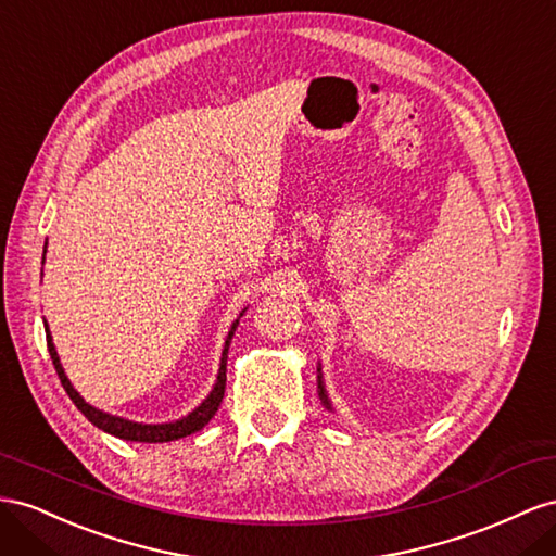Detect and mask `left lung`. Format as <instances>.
Instances as JSON below:
<instances>
[{
  "label": "left lung",
  "instance_id": "obj_1",
  "mask_svg": "<svg viewBox=\"0 0 556 556\" xmlns=\"http://www.w3.org/2000/svg\"><path fill=\"white\" fill-rule=\"evenodd\" d=\"M319 375H316V384H319V399H321V403L328 407V409H332V403H330V399H328V391H326V384H324V372H321V363H319Z\"/></svg>",
  "mask_w": 556,
  "mask_h": 556
}]
</instances>
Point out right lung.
Wrapping results in <instances>:
<instances>
[{
	"label": "right lung",
	"mask_w": 556,
	"mask_h": 556,
	"mask_svg": "<svg viewBox=\"0 0 556 556\" xmlns=\"http://www.w3.org/2000/svg\"><path fill=\"white\" fill-rule=\"evenodd\" d=\"M49 244V242H46ZM43 258H46V249H43ZM43 263V261H41ZM43 275V269H41ZM247 307L240 312V316H244ZM240 316L232 321L228 336H226V344H224V352H220V363H218V375H216V382L210 391L207 399H204L193 412H188L186 417L177 419V421H165V424H144V421H132V419H125V417H116V415H109V412L104 409H98L92 407L90 403H86V399L81 393H78L74 389V384L70 382V377L65 375V368H62L60 363V356L55 352V344H53V336L49 330V324L43 321V328H46V342H49V354L53 358V366H55V372L60 377L62 387H65L67 395L72 399V403L84 412V417L94 424L98 428H102L104 433L109 435H116L121 440H130V442H172V440H179V438H186L190 433L200 431L202 426H207L210 419L216 415V409L220 405V401H224V391H226V363H228V349H230V342H232V336L237 330V324H240Z\"/></svg>",
	"instance_id": "add662e5"
}]
</instances>
